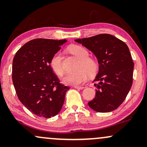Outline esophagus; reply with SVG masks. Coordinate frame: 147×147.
Returning <instances> with one entry per match:
<instances>
[{
    "label": "esophagus",
    "instance_id": "esophagus-1",
    "mask_svg": "<svg viewBox=\"0 0 147 147\" xmlns=\"http://www.w3.org/2000/svg\"><path fill=\"white\" fill-rule=\"evenodd\" d=\"M74 87L76 88V89H83L84 88V87H81V86H74Z\"/></svg>",
    "mask_w": 147,
    "mask_h": 147
}]
</instances>
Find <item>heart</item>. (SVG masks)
<instances>
[{
    "label": "heart",
    "mask_w": 147,
    "mask_h": 147,
    "mask_svg": "<svg viewBox=\"0 0 147 147\" xmlns=\"http://www.w3.org/2000/svg\"><path fill=\"white\" fill-rule=\"evenodd\" d=\"M69 52L79 59L76 72L71 73L64 78L63 82L69 85H79L87 80L88 76L96 75L98 70V64L94 59L89 57V53L85 48L80 45H73L69 48ZM50 66L58 76H63L65 68L63 63V54L57 52L50 60Z\"/></svg>",
    "instance_id": "obj_1"
}]
</instances>
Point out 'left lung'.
Listing matches in <instances>:
<instances>
[{
    "label": "left lung",
    "instance_id": "obj_1",
    "mask_svg": "<svg viewBox=\"0 0 147 147\" xmlns=\"http://www.w3.org/2000/svg\"><path fill=\"white\" fill-rule=\"evenodd\" d=\"M75 41L92 51L100 65L94 80L96 96L88 105L100 113L115 110L125 100L133 83L134 63L128 46L107 34Z\"/></svg>",
    "mask_w": 147,
    "mask_h": 147
}]
</instances>
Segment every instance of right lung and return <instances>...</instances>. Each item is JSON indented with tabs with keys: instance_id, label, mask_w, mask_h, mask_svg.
<instances>
[{
	"instance_id": "add662e5",
	"label": "right lung",
	"mask_w": 147,
	"mask_h": 147,
	"mask_svg": "<svg viewBox=\"0 0 147 147\" xmlns=\"http://www.w3.org/2000/svg\"><path fill=\"white\" fill-rule=\"evenodd\" d=\"M66 40L36 38L16 53L12 81L19 100L32 113L49 118L59 113L70 87L60 83L50 60Z\"/></svg>"
}]
</instances>
